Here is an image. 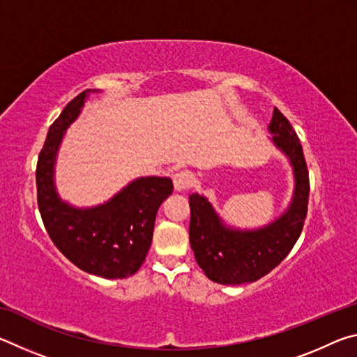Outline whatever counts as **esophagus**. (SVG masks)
Instances as JSON below:
<instances>
[{"label":"esophagus","instance_id":"esophagus-1","mask_svg":"<svg viewBox=\"0 0 357 357\" xmlns=\"http://www.w3.org/2000/svg\"><path fill=\"white\" fill-rule=\"evenodd\" d=\"M193 184V174L190 172H178L173 174V185L174 190L183 192L187 190Z\"/></svg>","mask_w":357,"mask_h":357}]
</instances>
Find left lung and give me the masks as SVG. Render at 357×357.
<instances>
[{
    "label": "left lung",
    "mask_w": 357,
    "mask_h": 357,
    "mask_svg": "<svg viewBox=\"0 0 357 357\" xmlns=\"http://www.w3.org/2000/svg\"><path fill=\"white\" fill-rule=\"evenodd\" d=\"M268 129L271 143L293 168V197L279 217L259 228L229 227L206 197H189L190 247L208 279L220 285H243L269 274L293 249L304 227L309 172L301 142L279 108H274Z\"/></svg>",
    "instance_id": "1"
}]
</instances>
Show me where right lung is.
I'll list each match as a JSON object with an SVG mask.
<instances>
[{
  "label": "right lung",
  "instance_id": "obj_1",
  "mask_svg": "<svg viewBox=\"0 0 357 357\" xmlns=\"http://www.w3.org/2000/svg\"><path fill=\"white\" fill-rule=\"evenodd\" d=\"M91 93L100 91L86 89L78 94L48 129L36 170L38 204L48 236L69 261L88 274L126 279L146 258L157 211L172 195L173 183L160 176L137 178L91 208L74 206L59 197L55 184L58 151Z\"/></svg>",
  "mask_w": 357,
  "mask_h": 357
}]
</instances>
